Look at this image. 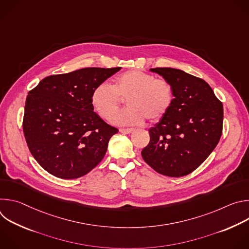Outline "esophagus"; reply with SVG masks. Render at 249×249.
<instances>
[{"label":"esophagus","instance_id":"obj_1","mask_svg":"<svg viewBox=\"0 0 249 249\" xmlns=\"http://www.w3.org/2000/svg\"><path fill=\"white\" fill-rule=\"evenodd\" d=\"M134 131L133 128H127V129H120V132L121 133H125V134H130Z\"/></svg>","mask_w":249,"mask_h":249}]
</instances>
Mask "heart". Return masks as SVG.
Listing matches in <instances>:
<instances>
[{
  "mask_svg": "<svg viewBox=\"0 0 249 249\" xmlns=\"http://www.w3.org/2000/svg\"><path fill=\"white\" fill-rule=\"evenodd\" d=\"M122 99H127L128 108L118 114ZM174 93L171 85L141 71L130 70L117 76L113 88L99 84L90 96L93 110L99 117L121 126L140 125L147 118L151 122L160 120L169 111Z\"/></svg>",
  "mask_w": 249,
  "mask_h": 249,
  "instance_id": "b5f03b06",
  "label": "heart"
}]
</instances>
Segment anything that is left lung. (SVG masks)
<instances>
[{"label": "left lung", "instance_id": "8db88e82", "mask_svg": "<svg viewBox=\"0 0 249 249\" xmlns=\"http://www.w3.org/2000/svg\"><path fill=\"white\" fill-rule=\"evenodd\" d=\"M150 71L171 85L174 99L165 116L149 129L150 143L142 157L162 175H187L218 145L223 131V104L204 80L184 71Z\"/></svg>", "mask_w": 249, "mask_h": 249}]
</instances>
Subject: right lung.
I'll use <instances>...</instances> for the list:
<instances>
[{"instance_id": "right-lung-1", "label": "right lung", "mask_w": 249, "mask_h": 249, "mask_svg": "<svg viewBox=\"0 0 249 249\" xmlns=\"http://www.w3.org/2000/svg\"><path fill=\"white\" fill-rule=\"evenodd\" d=\"M117 68H84L46 77L28 92L23 133L28 149L50 174L74 179L93 169L118 130L105 123L90 103L96 86Z\"/></svg>"}]
</instances>
